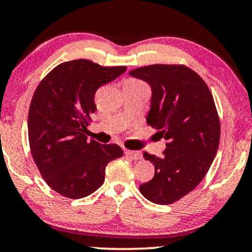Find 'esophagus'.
Here are the masks:
<instances>
[{"label": "esophagus", "mask_w": 252, "mask_h": 252, "mask_svg": "<svg viewBox=\"0 0 252 252\" xmlns=\"http://www.w3.org/2000/svg\"><path fill=\"white\" fill-rule=\"evenodd\" d=\"M124 154H126V157L131 158V159H135V160H138V159L142 158V154L138 151H131V150H126L124 151Z\"/></svg>", "instance_id": "34e87169"}]
</instances>
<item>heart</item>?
<instances>
[{
  "mask_svg": "<svg viewBox=\"0 0 252 252\" xmlns=\"http://www.w3.org/2000/svg\"><path fill=\"white\" fill-rule=\"evenodd\" d=\"M128 82H131V84H139L141 81H137V80H129Z\"/></svg>",
  "mask_w": 252,
  "mask_h": 252,
  "instance_id": "heart-1",
  "label": "heart"
}]
</instances>
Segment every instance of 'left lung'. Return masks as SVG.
<instances>
[{
	"mask_svg": "<svg viewBox=\"0 0 252 252\" xmlns=\"http://www.w3.org/2000/svg\"><path fill=\"white\" fill-rule=\"evenodd\" d=\"M152 89L146 123L166 139L161 157L144 152L155 177L139 186L149 201L170 205L201 183L219 149L220 119L208 86L185 65L144 66L129 72Z\"/></svg>",
	"mask_w": 252,
	"mask_h": 252,
	"instance_id": "obj_1",
	"label": "left lung"
}]
</instances>
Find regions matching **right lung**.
I'll use <instances>...</instances> for the list:
<instances>
[{
  "label": "right lung",
  "mask_w": 252,
  "mask_h": 252,
  "mask_svg": "<svg viewBox=\"0 0 252 252\" xmlns=\"http://www.w3.org/2000/svg\"><path fill=\"white\" fill-rule=\"evenodd\" d=\"M126 66L107 67L87 59L60 63L34 91L28 117L29 144L45 183L69 199L94 193L106 166L123 156L116 144L87 141L98 87L115 80Z\"/></svg>",
  "instance_id": "right-lung-1"
}]
</instances>
